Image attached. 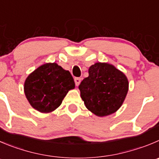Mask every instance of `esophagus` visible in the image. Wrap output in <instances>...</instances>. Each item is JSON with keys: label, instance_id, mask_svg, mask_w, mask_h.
<instances>
[{"label": "esophagus", "instance_id": "esophagus-1", "mask_svg": "<svg viewBox=\"0 0 159 159\" xmlns=\"http://www.w3.org/2000/svg\"><path fill=\"white\" fill-rule=\"evenodd\" d=\"M74 80H75V86H76V87H78V86L80 85V82H81V79L80 78H75V79H74Z\"/></svg>", "mask_w": 159, "mask_h": 159}]
</instances>
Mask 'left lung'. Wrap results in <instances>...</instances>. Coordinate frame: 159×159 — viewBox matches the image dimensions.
<instances>
[{
	"label": "left lung",
	"instance_id": "obj_1",
	"mask_svg": "<svg viewBox=\"0 0 159 159\" xmlns=\"http://www.w3.org/2000/svg\"><path fill=\"white\" fill-rule=\"evenodd\" d=\"M89 75L79 86L86 108L99 117L109 116L119 109L129 90L126 75L113 65L96 62Z\"/></svg>",
	"mask_w": 159,
	"mask_h": 159
}]
</instances>
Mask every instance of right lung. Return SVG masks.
I'll return each mask as SVG.
<instances>
[{
    "mask_svg": "<svg viewBox=\"0 0 159 159\" xmlns=\"http://www.w3.org/2000/svg\"><path fill=\"white\" fill-rule=\"evenodd\" d=\"M75 88L72 75L57 63H46L30 74L24 83V93L32 107L50 113L61 105L70 90Z\"/></svg>",
    "mask_w": 159,
    "mask_h": 159,
    "instance_id": "1",
    "label": "right lung"
}]
</instances>
